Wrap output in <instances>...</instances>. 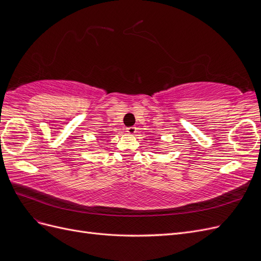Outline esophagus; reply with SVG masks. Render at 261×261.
I'll return each instance as SVG.
<instances>
[{"instance_id":"obj_1","label":"esophagus","mask_w":261,"mask_h":261,"mask_svg":"<svg viewBox=\"0 0 261 261\" xmlns=\"http://www.w3.org/2000/svg\"><path fill=\"white\" fill-rule=\"evenodd\" d=\"M126 132H127L128 134H132V135H133V134L136 133V127H135V126H129V127L126 128Z\"/></svg>"}]
</instances>
